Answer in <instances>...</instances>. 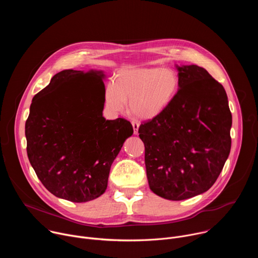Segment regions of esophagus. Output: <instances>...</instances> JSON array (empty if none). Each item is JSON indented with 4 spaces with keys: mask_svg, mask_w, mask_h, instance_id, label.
<instances>
[{
    "mask_svg": "<svg viewBox=\"0 0 258 258\" xmlns=\"http://www.w3.org/2000/svg\"><path fill=\"white\" fill-rule=\"evenodd\" d=\"M132 124H133V128H134V134L137 135L139 126H140V122L138 120H132Z\"/></svg>",
    "mask_w": 258,
    "mask_h": 258,
    "instance_id": "34e87169",
    "label": "esophagus"
}]
</instances>
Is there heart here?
I'll list each match as a JSON object with an SVG mask.
<instances>
[{
  "label": "heart",
  "instance_id": "heart-1",
  "mask_svg": "<svg viewBox=\"0 0 258 258\" xmlns=\"http://www.w3.org/2000/svg\"><path fill=\"white\" fill-rule=\"evenodd\" d=\"M179 90L176 73L168 68H126L107 84L104 93L106 107L120 112L128 101L131 112L143 119L157 116L169 106Z\"/></svg>",
  "mask_w": 258,
  "mask_h": 258
}]
</instances>
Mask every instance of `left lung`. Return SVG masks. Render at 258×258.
Segmentation results:
<instances>
[{
    "label": "left lung",
    "instance_id": "obj_1",
    "mask_svg": "<svg viewBox=\"0 0 258 258\" xmlns=\"http://www.w3.org/2000/svg\"><path fill=\"white\" fill-rule=\"evenodd\" d=\"M179 90L163 112L139 127L150 189L178 201L209 190L231 151L227 93L206 69L178 67Z\"/></svg>",
    "mask_w": 258,
    "mask_h": 258
}]
</instances>
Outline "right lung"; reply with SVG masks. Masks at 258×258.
<instances>
[{
  "label": "right lung",
  "instance_id": "1",
  "mask_svg": "<svg viewBox=\"0 0 258 258\" xmlns=\"http://www.w3.org/2000/svg\"><path fill=\"white\" fill-rule=\"evenodd\" d=\"M103 77L72 69L57 73L33 97L25 122L27 156L36 175L49 192L71 202L105 192L110 167L134 133L124 118L103 117Z\"/></svg>",
  "mask_w": 258,
  "mask_h": 258
}]
</instances>
